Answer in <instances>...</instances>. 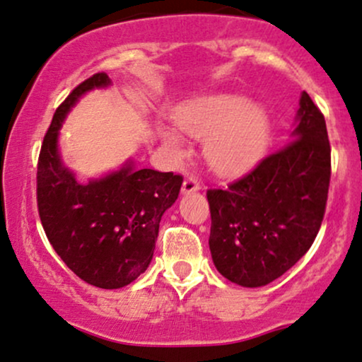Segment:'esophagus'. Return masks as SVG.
I'll return each mask as SVG.
<instances>
[{
	"instance_id": "1",
	"label": "esophagus",
	"mask_w": 362,
	"mask_h": 362,
	"mask_svg": "<svg viewBox=\"0 0 362 362\" xmlns=\"http://www.w3.org/2000/svg\"><path fill=\"white\" fill-rule=\"evenodd\" d=\"M200 189L199 182L195 180L194 177H187L184 180V184H182V194H192V192H197Z\"/></svg>"
}]
</instances>
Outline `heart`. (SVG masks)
I'll return each mask as SVG.
<instances>
[{
    "label": "heart",
    "instance_id": "b5f03b06",
    "mask_svg": "<svg viewBox=\"0 0 362 362\" xmlns=\"http://www.w3.org/2000/svg\"><path fill=\"white\" fill-rule=\"evenodd\" d=\"M173 123L189 136L204 139L209 167L226 177L243 175L261 162L272 134V121L261 104L236 93H212L187 99L172 115ZM162 145L172 155H184L180 134L160 129Z\"/></svg>",
    "mask_w": 362,
    "mask_h": 362
}]
</instances>
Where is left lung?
Returning a JSON list of instances; mask_svg holds the SVG:
<instances>
[{
  "instance_id": "obj_1",
  "label": "left lung",
  "mask_w": 362,
  "mask_h": 362,
  "mask_svg": "<svg viewBox=\"0 0 362 362\" xmlns=\"http://www.w3.org/2000/svg\"><path fill=\"white\" fill-rule=\"evenodd\" d=\"M330 145L324 115L302 93L286 146L228 189L207 190L217 272L246 288L280 278L310 250L324 219Z\"/></svg>"
}]
</instances>
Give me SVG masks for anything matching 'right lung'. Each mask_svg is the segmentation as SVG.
<instances>
[{
	"label": "right lung",
	"mask_w": 362,
	"mask_h": 362,
	"mask_svg": "<svg viewBox=\"0 0 362 362\" xmlns=\"http://www.w3.org/2000/svg\"><path fill=\"white\" fill-rule=\"evenodd\" d=\"M111 86L94 74L55 111L37 170L38 214L57 255L81 280L98 288H123L146 272L163 212L175 204L184 178L136 168L132 158L115 172L79 182L65 167L59 134L82 95Z\"/></svg>",
	"instance_id": "right-lung-1"
}]
</instances>
